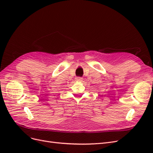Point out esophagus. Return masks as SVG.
I'll use <instances>...</instances> for the list:
<instances>
[{
  "instance_id": "obj_1",
  "label": "esophagus",
  "mask_w": 153,
  "mask_h": 153,
  "mask_svg": "<svg viewBox=\"0 0 153 153\" xmlns=\"http://www.w3.org/2000/svg\"><path fill=\"white\" fill-rule=\"evenodd\" d=\"M75 80L76 82H82L83 78L82 77H76Z\"/></svg>"
}]
</instances>
